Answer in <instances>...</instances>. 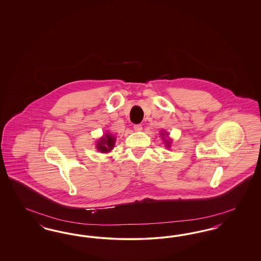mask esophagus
<instances>
[{"mask_svg":"<svg viewBox=\"0 0 261 261\" xmlns=\"http://www.w3.org/2000/svg\"><path fill=\"white\" fill-rule=\"evenodd\" d=\"M142 129H143V127H142V125H141V124L134 125V130H135V131H137V132H140V131H142Z\"/></svg>","mask_w":261,"mask_h":261,"instance_id":"34e87169","label":"esophagus"}]
</instances>
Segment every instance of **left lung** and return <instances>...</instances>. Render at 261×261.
<instances>
[{"label": "left lung", "mask_w": 261, "mask_h": 261, "mask_svg": "<svg viewBox=\"0 0 261 261\" xmlns=\"http://www.w3.org/2000/svg\"><path fill=\"white\" fill-rule=\"evenodd\" d=\"M161 135H162V138H163V140H164V144L166 145V148H168V149H169V148H170V145H171V141H170V139H168V140L166 139V140H165V139H164L165 137H163L164 135L168 136V134H166V133H162Z\"/></svg>", "instance_id": "1"}]
</instances>
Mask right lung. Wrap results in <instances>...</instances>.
<instances>
[{
  "mask_svg": "<svg viewBox=\"0 0 261 261\" xmlns=\"http://www.w3.org/2000/svg\"><path fill=\"white\" fill-rule=\"evenodd\" d=\"M114 144H115V137L112 136L111 133H107L98 141L96 148L100 152H109L113 149Z\"/></svg>",
  "mask_w": 261,
  "mask_h": 261,
  "instance_id": "1",
  "label": "right lung"
}]
</instances>
